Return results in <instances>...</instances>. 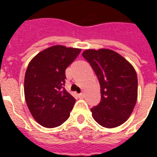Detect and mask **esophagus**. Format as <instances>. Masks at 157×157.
Returning <instances> with one entry per match:
<instances>
[{"mask_svg":"<svg viewBox=\"0 0 157 157\" xmlns=\"http://www.w3.org/2000/svg\"><path fill=\"white\" fill-rule=\"evenodd\" d=\"M78 97H79V98H84V97H85V94H84L83 92H82V93L78 94Z\"/></svg>","mask_w":157,"mask_h":157,"instance_id":"34e87169","label":"esophagus"}]
</instances>
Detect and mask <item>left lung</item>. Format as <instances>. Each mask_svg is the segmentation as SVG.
Returning a JSON list of instances; mask_svg holds the SVG:
<instances>
[{
    "instance_id": "left-lung-1",
    "label": "left lung",
    "mask_w": 157,
    "mask_h": 157,
    "mask_svg": "<svg viewBox=\"0 0 157 157\" xmlns=\"http://www.w3.org/2000/svg\"><path fill=\"white\" fill-rule=\"evenodd\" d=\"M82 56L93 69L101 88V101L91 109L93 118L105 128L119 126L130 116L137 100L135 69L111 49H86Z\"/></svg>"
}]
</instances>
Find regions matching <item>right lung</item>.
<instances>
[{
  "label": "right lung",
  "mask_w": 157,
  "mask_h": 157,
  "mask_svg": "<svg viewBox=\"0 0 157 157\" xmlns=\"http://www.w3.org/2000/svg\"><path fill=\"white\" fill-rule=\"evenodd\" d=\"M80 52V48L55 45L40 52L29 64L24 79L26 102L44 127L59 126L70 117L75 99L65 89V69Z\"/></svg>",
  "instance_id": "add662e5"
}]
</instances>
